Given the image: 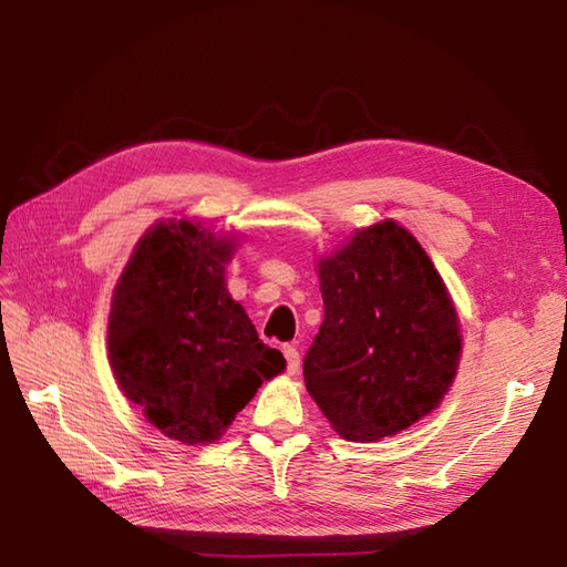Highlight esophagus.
<instances>
[{
	"label": "esophagus",
	"instance_id": "1",
	"mask_svg": "<svg viewBox=\"0 0 567 567\" xmlns=\"http://www.w3.org/2000/svg\"><path fill=\"white\" fill-rule=\"evenodd\" d=\"M282 353L287 358V372H290V375H295V372L299 370V363H302V360H299V348L295 343H287L282 348Z\"/></svg>",
	"mask_w": 567,
	"mask_h": 567
}]
</instances>
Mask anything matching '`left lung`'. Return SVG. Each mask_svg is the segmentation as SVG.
Wrapping results in <instances>:
<instances>
[{
	"label": "left lung",
	"instance_id": "1",
	"mask_svg": "<svg viewBox=\"0 0 567 567\" xmlns=\"http://www.w3.org/2000/svg\"><path fill=\"white\" fill-rule=\"evenodd\" d=\"M323 323L305 358L311 400L348 441L394 436L451 390L463 336L443 277L392 219L317 265Z\"/></svg>",
	"mask_w": 567,
	"mask_h": 567
}]
</instances>
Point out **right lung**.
<instances>
[{
	"label": "right lung",
	"instance_id": "add662e5",
	"mask_svg": "<svg viewBox=\"0 0 567 567\" xmlns=\"http://www.w3.org/2000/svg\"><path fill=\"white\" fill-rule=\"evenodd\" d=\"M236 236L167 219L141 236L112 297L110 365L126 400L187 445L214 443L285 370L226 290Z\"/></svg>",
	"mask_w": 567,
	"mask_h": 567
}]
</instances>
